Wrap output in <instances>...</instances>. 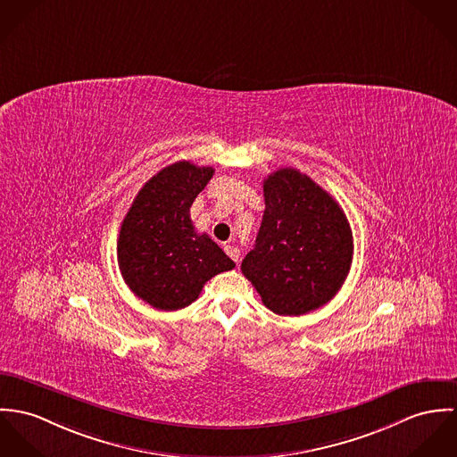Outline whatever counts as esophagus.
I'll return each mask as SVG.
<instances>
[{"label":"esophagus","mask_w":457,"mask_h":457,"mask_svg":"<svg viewBox=\"0 0 457 457\" xmlns=\"http://www.w3.org/2000/svg\"><path fill=\"white\" fill-rule=\"evenodd\" d=\"M224 253H228L235 262H238V257H240V251L235 247V245H224Z\"/></svg>","instance_id":"34e87169"}]
</instances>
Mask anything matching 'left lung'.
Segmentation results:
<instances>
[{
  "instance_id": "obj_1",
  "label": "left lung",
  "mask_w": 457,
  "mask_h": 457,
  "mask_svg": "<svg viewBox=\"0 0 457 457\" xmlns=\"http://www.w3.org/2000/svg\"><path fill=\"white\" fill-rule=\"evenodd\" d=\"M264 215L242 273L278 315H303L333 300L353 264L349 220L320 186L280 168L262 186Z\"/></svg>"
}]
</instances>
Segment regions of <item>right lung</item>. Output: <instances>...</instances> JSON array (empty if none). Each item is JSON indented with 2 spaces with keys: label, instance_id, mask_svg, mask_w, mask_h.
Segmentation results:
<instances>
[{
  "label": "right lung",
  "instance_id": "right-lung-1",
  "mask_svg": "<svg viewBox=\"0 0 457 457\" xmlns=\"http://www.w3.org/2000/svg\"><path fill=\"white\" fill-rule=\"evenodd\" d=\"M212 175V166L189 161L162 168L145 182L122 220L117 240L120 275L157 310L189 306L212 277L235 268L206 233H196L189 215Z\"/></svg>",
  "mask_w": 457,
  "mask_h": 457
}]
</instances>
